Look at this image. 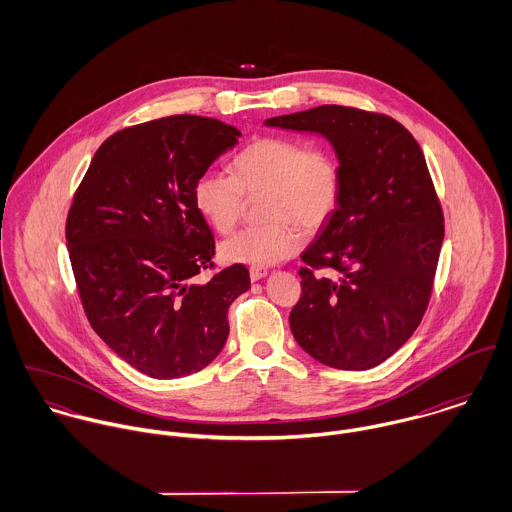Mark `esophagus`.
Returning <instances> with one entry per match:
<instances>
[{
  "instance_id": "esophagus-1",
  "label": "esophagus",
  "mask_w": 512,
  "mask_h": 512,
  "mask_svg": "<svg viewBox=\"0 0 512 512\" xmlns=\"http://www.w3.org/2000/svg\"><path fill=\"white\" fill-rule=\"evenodd\" d=\"M268 276V270L266 268H258V266H252L250 268V280L252 282H258V280H262V278H266Z\"/></svg>"
}]
</instances>
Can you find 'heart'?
<instances>
[{
	"label": "heart",
	"instance_id": "heart-1",
	"mask_svg": "<svg viewBox=\"0 0 512 512\" xmlns=\"http://www.w3.org/2000/svg\"><path fill=\"white\" fill-rule=\"evenodd\" d=\"M232 175L205 171L193 187L199 215L220 234H228L244 213L246 197L266 195L260 226H248L222 242L226 262L272 266L293 256L305 230L331 219L341 201L343 171L327 146H305L286 136H264L232 159Z\"/></svg>",
	"mask_w": 512,
	"mask_h": 512
}]
</instances>
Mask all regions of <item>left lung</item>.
<instances>
[{
    "instance_id": "8db88e82",
    "label": "left lung",
    "mask_w": 512,
    "mask_h": 512,
    "mask_svg": "<svg viewBox=\"0 0 512 512\" xmlns=\"http://www.w3.org/2000/svg\"><path fill=\"white\" fill-rule=\"evenodd\" d=\"M264 126L323 136L343 171L335 215L301 254L338 278L299 270L293 337L323 365H380L420 325L438 268L443 213L426 157L396 120L347 106L325 104Z\"/></svg>"
}]
</instances>
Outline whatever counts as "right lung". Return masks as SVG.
I'll use <instances>...</instances> for the list:
<instances>
[{
    "mask_svg": "<svg viewBox=\"0 0 512 512\" xmlns=\"http://www.w3.org/2000/svg\"><path fill=\"white\" fill-rule=\"evenodd\" d=\"M242 134L215 118L169 116L110 136L74 193L67 246L86 317L128 365L169 380L211 365L226 311L250 290L234 264L207 284L215 238L193 187Z\"/></svg>",
    "mask_w": 512,
    "mask_h": 512,
    "instance_id": "right-lung-1",
    "label": "right lung"
}]
</instances>
